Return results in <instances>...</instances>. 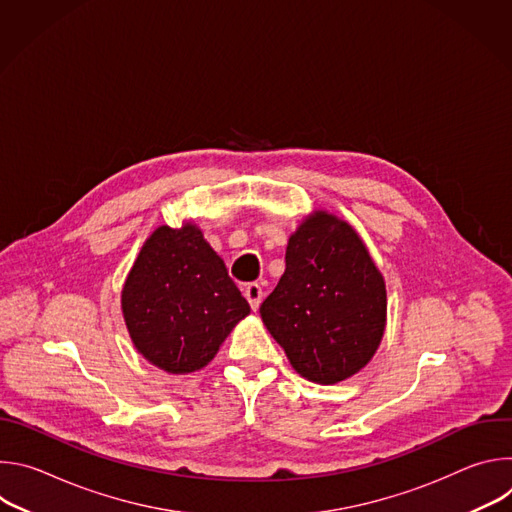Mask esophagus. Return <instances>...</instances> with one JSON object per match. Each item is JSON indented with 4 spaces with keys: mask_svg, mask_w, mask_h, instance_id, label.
Instances as JSON below:
<instances>
[{
    "mask_svg": "<svg viewBox=\"0 0 512 512\" xmlns=\"http://www.w3.org/2000/svg\"><path fill=\"white\" fill-rule=\"evenodd\" d=\"M245 298H247L251 310H257L259 304H261V300H263V289H261V285H259V283H247V285H245Z\"/></svg>",
    "mask_w": 512,
    "mask_h": 512,
    "instance_id": "34e87169",
    "label": "esophagus"
}]
</instances>
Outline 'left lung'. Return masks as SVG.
I'll use <instances>...</instances> for the list:
<instances>
[{"label":"left lung","instance_id":"8db88e82","mask_svg":"<svg viewBox=\"0 0 512 512\" xmlns=\"http://www.w3.org/2000/svg\"><path fill=\"white\" fill-rule=\"evenodd\" d=\"M259 312L291 367L332 385L373 358L387 318L385 281L354 229L316 212L289 237L285 271Z\"/></svg>","mask_w":512,"mask_h":512}]
</instances>
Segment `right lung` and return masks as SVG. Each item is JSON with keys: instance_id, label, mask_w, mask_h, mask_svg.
I'll use <instances>...</instances> for the list:
<instances>
[{"instance_id": "1", "label": "right lung", "mask_w": 512, "mask_h": 512, "mask_svg": "<svg viewBox=\"0 0 512 512\" xmlns=\"http://www.w3.org/2000/svg\"><path fill=\"white\" fill-rule=\"evenodd\" d=\"M121 308L135 348L174 375L202 369L251 312L225 261L194 225L160 227L145 241Z\"/></svg>"}]
</instances>
